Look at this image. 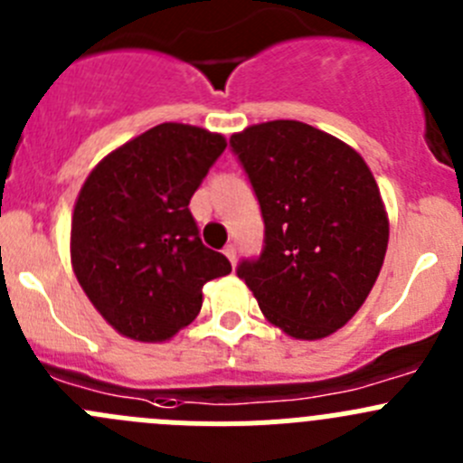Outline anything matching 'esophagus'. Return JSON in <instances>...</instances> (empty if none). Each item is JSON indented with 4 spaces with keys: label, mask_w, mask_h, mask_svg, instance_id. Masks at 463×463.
Returning a JSON list of instances; mask_svg holds the SVG:
<instances>
[{
    "label": "esophagus",
    "mask_w": 463,
    "mask_h": 463,
    "mask_svg": "<svg viewBox=\"0 0 463 463\" xmlns=\"http://www.w3.org/2000/svg\"><path fill=\"white\" fill-rule=\"evenodd\" d=\"M222 252H224V257H227L229 261H232V266H236V245H234V243H229L227 248L222 250Z\"/></svg>",
    "instance_id": "34e87169"
}]
</instances>
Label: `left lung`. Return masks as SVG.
Returning a JSON list of instances; mask_svg holds the SVG:
<instances>
[{"label": "left lung", "mask_w": 463, "mask_h": 463, "mask_svg": "<svg viewBox=\"0 0 463 463\" xmlns=\"http://www.w3.org/2000/svg\"><path fill=\"white\" fill-rule=\"evenodd\" d=\"M266 222L257 261H243L268 323L300 341L341 329L375 286L389 245V215L359 152L298 120L232 136Z\"/></svg>", "instance_id": "obj_1"}]
</instances>
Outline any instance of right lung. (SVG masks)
<instances>
[{"label":"right lung","instance_id":"obj_1","mask_svg":"<svg viewBox=\"0 0 463 463\" xmlns=\"http://www.w3.org/2000/svg\"><path fill=\"white\" fill-rule=\"evenodd\" d=\"M227 140L163 122L97 163L79 191L70 259L102 318L140 343L170 341L202 309V286L232 263L200 241L188 202Z\"/></svg>","mask_w":463,"mask_h":463}]
</instances>
